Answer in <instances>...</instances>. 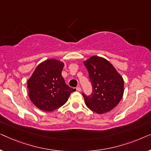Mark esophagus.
<instances>
[{
  "label": "esophagus",
  "mask_w": 151,
  "mask_h": 151,
  "mask_svg": "<svg viewBox=\"0 0 151 151\" xmlns=\"http://www.w3.org/2000/svg\"><path fill=\"white\" fill-rule=\"evenodd\" d=\"M76 90H77L78 91H81V87H80V86H78V87L76 88Z\"/></svg>",
  "instance_id": "obj_1"
}]
</instances>
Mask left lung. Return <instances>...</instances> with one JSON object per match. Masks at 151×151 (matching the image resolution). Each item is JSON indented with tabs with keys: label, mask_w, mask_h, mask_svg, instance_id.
Wrapping results in <instances>:
<instances>
[{
	"label": "left lung",
	"mask_w": 151,
	"mask_h": 151,
	"mask_svg": "<svg viewBox=\"0 0 151 151\" xmlns=\"http://www.w3.org/2000/svg\"><path fill=\"white\" fill-rule=\"evenodd\" d=\"M93 86L91 96L82 93L85 104L98 114L114 109L124 94V80L112 64L104 58L93 55L84 61Z\"/></svg>",
	"instance_id": "left-lung-1"
}]
</instances>
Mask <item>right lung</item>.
<instances>
[{
  "mask_svg": "<svg viewBox=\"0 0 151 151\" xmlns=\"http://www.w3.org/2000/svg\"><path fill=\"white\" fill-rule=\"evenodd\" d=\"M63 62L48 59L37 66L27 80L29 97L37 108L51 112L65 104L75 88L66 84L62 76Z\"/></svg>",
  "mask_w": 151,
  "mask_h": 151,
  "instance_id": "right-lung-1",
  "label": "right lung"
}]
</instances>
